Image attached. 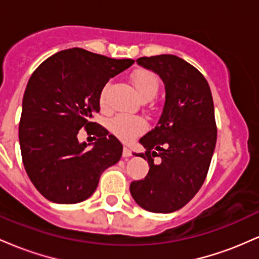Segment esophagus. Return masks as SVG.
Segmentation results:
<instances>
[{"label": "esophagus", "instance_id": "obj_1", "mask_svg": "<svg viewBox=\"0 0 259 259\" xmlns=\"http://www.w3.org/2000/svg\"><path fill=\"white\" fill-rule=\"evenodd\" d=\"M132 150H130V148L129 147H127V146H124V148H123V157H125V158H126V157H130V156H132Z\"/></svg>", "mask_w": 259, "mask_h": 259}]
</instances>
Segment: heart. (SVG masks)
Segmentation results:
<instances>
[{"label": "heart", "instance_id": "1", "mask_svg": "<svg viewBox=\"0 0 259 259\" xmlns=\"http://www.w3.org/2000/svg\"><path fill=\"white\" fill-rule=\"evenodd\" d=\"M132 82L135 88L136 94L141 100H151L156 96L157 91H158V79L153 73L148 72V70H138L134 73L132 75ZM109 86L111 84L107 82L101 91L100 102L102 106L106 105ZM109 126H111L112 132L124 141H130V140L135 139L146 129V124L144 120L138 117L125 114H119L113 118L109 123Z\"/></svg>", "mask_w": 259, "mask_h": 259}]
</instances>
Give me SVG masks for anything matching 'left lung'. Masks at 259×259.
<instances>
[{
	"mask_svg": "<svg viewBox=\"0 0 259 259\" xmlns=\"http://www.w3.org/2000/svg\"><path fill=\"white\" fill-rule=\"evenodd\" d=\"M136 62L158 74L165 101L156 127L140 139L146 152L134 153L147 160L150 170L145 179L130 184V194L148 212L171 213L197 194L207 177L217 142L212 92L206 78L178 56Z\"/></svg>",
	"mask_w": 259,
	"mask_h": 259,
	"instance_id": "1",
	"label": "left lung"
}]
</instances>
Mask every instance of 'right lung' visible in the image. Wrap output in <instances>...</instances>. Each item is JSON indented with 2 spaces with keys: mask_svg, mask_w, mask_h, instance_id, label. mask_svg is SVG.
<instances>
[{
  "mask_svg": "<svg viewBox=\"0 0 259 259\" xmlns=\"http://www.w3.org/2000/svg\"><path fill=\"white\" fill-rule=\"evenodd\" d=\"M133 64L74 47L55 53L32 73L23 97L19 144L26 174L45 198L61 204L85 201L101 174L120 159L119 140L91 119L100 112L103 86ZM82 127L96 142L78 141Z\"/></svg>",
  "mask_w": 259,
  "mask_h": 259,
  "instance_id": "1",
  "label": "right lung"
}]
</instances>
